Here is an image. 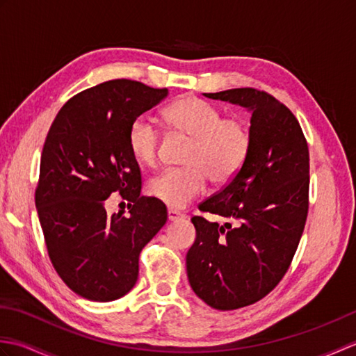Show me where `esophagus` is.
I'll return each mask as SVG.
<instances>
[{
  "label": "esophagus",
  "instance_id": "1",
  "mask_svg": "<svg viewBox=\"0 0 356 356\" xmlns=\"http://www.w3.org/2000/svg\"><path fill=\"white\" fill-rule=\"evenodd\" d=\"M168 220L170 222H177V220H182V218L185 217V214H182V213H179V211H176V209H168Z\"/></svg>",
  "mask_w": 356,
  "mask_h": 356
}]
</instances>
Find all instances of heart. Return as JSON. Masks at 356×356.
<instances>
[{
  "mask_svg": "<svg viewBox=\"0 0 356 356\" xmlns=\"http://www.w3.org/2000/svg\"><path fill=\"white\" fill-rule=\"evenodd\" d=\"M163 118L174 131L191 138L184 157L185 166L168 168L151 177V197L172 209H182L214 184L229 182L243 168L252 145L251 128L243 118H223L217 105L197 96H184L165 108ZM127 145L133 159L154 166L161 134L148 116H138L128 127Z\"/></svg>",
  "mask_w": 356,
  "mask_h": 356,
  "instance_id": "heart-1",
  "label": "heart"
}]
</instances>
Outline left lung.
Masks as SVG:
<instances>
[{
  "label": "left lung",
  "instance_id": "left-lung-1",
  "mask_svg": "<svg viewBox=\"0 0 356 356\" xmlns=\"http://www.w3.org/2000/svg\"><path fill=\"white\" fill-rule=\"evenodd\" d=\"M203 95L252 113L243 168L199 205L231 223L193 217L197 237L186 254L195 295L234 311L266 297L291 266L309 209V148L297 118L269 93L248 87Z\"/></svg>",
  "mask_w": 356,
  "mask_h": 356
}]
</instances>
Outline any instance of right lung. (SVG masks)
Segmentation results:
<instances>
[{
	"mask_svg": "<svg viewBox=\"0 0 356 356\" xmlns=\"http://www.w3.org/2000/svg\"><path fill=\"white\" fill-rule=\"evenodd\" d=\"M168 95L130 79H113L73 96L44 142L35 191L53 268L70 289L113 301L133 289L139 254L166 222V208L140 195L138 162L127 145L133 119ZM113 192L131 202L128 216H108Z\"/></svg>",
	"mask_w": 356,
	"mask_h": 356,
	"instance_id": "1",
	"label": "right lung"
}]
</instances>
